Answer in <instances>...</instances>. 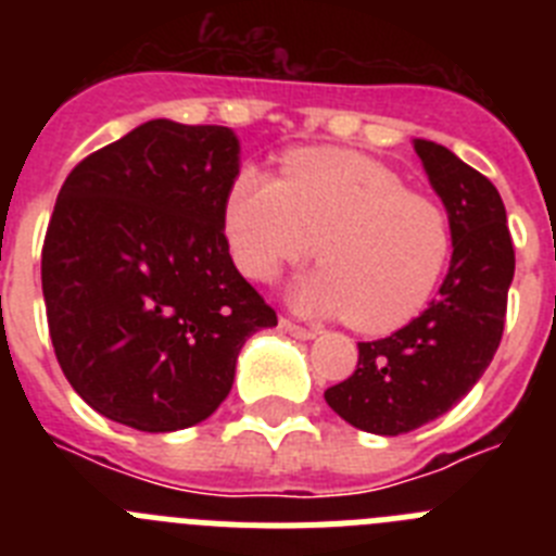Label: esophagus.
Instances as JSON below:
<instances>
[{
  "mask_svg": "<svg viewBox=\"0 0 556 556\" xmlns=\"http://www.w3.org/2000/svg\"><path fill=\"white\" fill-rule=\"evenodd\" d=\"M278 326H281V331H287L289 337H294V339H303V342H306V339H314V337H317V331H312V328H303V326H298V323L287 320V317H281V323H278Z\"/></svg>",
  "mask_w": 556,
  "mask_h": 556,
  "instance_id": "34e87169",
  "label": "esophagus"
}]
</instances>
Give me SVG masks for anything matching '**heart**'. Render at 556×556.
<instances>
[{
    "label": "heart",
    "mask_w": 556,
    "mask_h": 556,
    "mask_svg": "<svg viewBox=\"0 0 556 556\" xmlns=\"http://www.w3.org/2000/svg\"><path fill=\"white\" fill-rule=\"evenodd\" d=\"M223 236L236 269L258 283L314 248L320 267L289 287V303L365 333L395 331L424 312L454 248L443 205L348 150L292 152L281 178L239 172L225 191Z\"/></svg>",
    "instance_id": "obj_1"
}]
</instances>
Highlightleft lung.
Segmentation results:
<instances>
[{
  "label": "left lung",
  "instance_id": "8db88e82",
  "mask_svg": "<svg viewBox=\"0 0 556 556\" xmlns=\"http://www.w3.org/2000/svg\"><path fill=\"white\" fill-rule=\"evenodd\" d=\"M431 189L454 230L440 294L404 328L358 342V365L326 401L370 434L397 437L445 415L473 390L498 351L515 250L498 189L434 141L415 139Z\"/></svg>",
  "mask_w": 556,
  "mask_h": 556
}]
</instances>
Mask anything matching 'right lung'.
<instances>
[{"label":"right lung","instance_id":"right-lung-1","mask_svg":"<svg viewBox=\"0 0 556 556\" xmlns=\"http://www.w3.org/2000/svg\"><path fill=\"white\" fill-rule=\"evenodd\" d=\"M239 164L230 127L150 119L61 186L41 253L49 337L68 384L108 420L150 434L203 424L244 342L278 326L225 248Z\"/></svg>","mask_w":556,"mask_h":556}]
</instances>
